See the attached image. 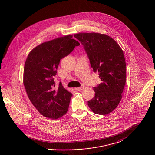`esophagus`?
Instances as JSON below:
<instances>
[{
  "label": "esophagus",
  "mask_w": 155,
  "mask_h": 155,
  "mask_svg": "<svg viewBox=\"0 0 155 155\" xmlns=\"http://www.w3.org/2000/svg\"><path fill=\"white\" fill-rule=\"evenodd\" d=\"M84 88H85L84 86H82V87H79V88H75V89L76 91H81V90H82L83 89H84Z\"/></svg>",
  "instance_id": "34e87169"
}]
</instances>
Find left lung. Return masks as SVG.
I'll list each match as a JSON object with an SVG mask.
<instances>
[{
  "label": "left lung",
  "mask_w": 155,
  "mask_h": 155,
  "mask_svg": "<svg viewBox=\"0 0 155 155\" xmlns=\"http://www.w3.org/2000/svg\"><path fill=\"white\" fill-rule=\"evenodd\" d=\"M83 46L94 72L102 83L94 88V97L88 101L91 110L100 115L114 110L120 103L126 82V64L123 50L111 37L99 33L75 34Z\"/></svg>",
  "instance_id": "8db88e82"
}]
</instances>
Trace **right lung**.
Here are the masks:
<instances>
[{
    "mask_svg": "<svg viewBox=\"0 0 155 155\" xmlns=\"http://www.w3.org/2000/svg\"><path fill=\"white\" fill-rule=\"evenodd\" d=\"M67 35L42 43L30 52L24 68L23 83L31 103L45 117L60 118L66 114L72 94L56 85L60 60L68 55L80 43Z\"/></svg>",
    "mask_w": 155,
    "mask_h": 155,
    "instance_id": "right-lung-1",
    "label": "right lung"
}]
</instances>
